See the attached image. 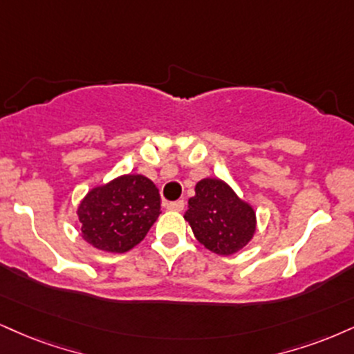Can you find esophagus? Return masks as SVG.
<instances>
[{
  "instance_id": "34e87169",
  "label": "esophagus",
  "mask_w": 354,
  "mask_h": 354,
  "mask_svg": "<svg viewBox=\"0 0 354 354\" xmlns=\"http://www.w3.org/2000/svg\"><path fill=\"white\" fill-rule=\"evenodd\" d=\"M166 207H168L169 211H183L185 209V201L183 199H178V201H171L166 204Z\"/></svg>"
}]
</instances>
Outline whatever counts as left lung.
I'll return each mask as SVG.
<instances>
[{
	"label": "left lung",
	"mask_w": 354,
	"mask_h": 354,
	"mask_svg": "<svg viewBox=\"0 0 354 354\" xmlns=\"http://www.w3.org/2000/svg\"><path fill=\"white\" fill-rule=\"evenodd\" d=\"M185 219L194 237L218 255H231L249 244L255 232V211L227 183L206 178L196 185Z\"/></svg>",
	"instance_id": "left-lung-1"
}]
</instances>
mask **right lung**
<instances>
[{
  "label": "right lung",
  "mask_w": 354,
  "mask_h": 354,
  "mask_svg": "<svg viewBox=\"0 0 354 354\" xmlns=\"http://www.w3.org/2000/svg\"><path fill=\"white\" fill-rule=\"evenodd\" d=\"M158 188L143 174H123L95 186L77 207L82 237L107 252L122 254L140 244L158 219Z\"/></svg>",
  "instance_id": "obj_1"
}]
</instances>
